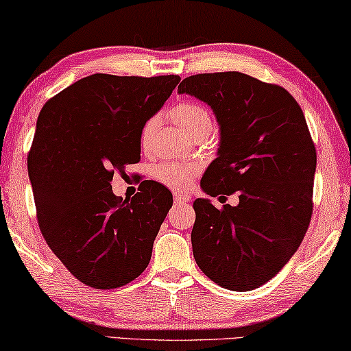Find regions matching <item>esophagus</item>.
Returning <instances> with one entry per match:
<instances>
[{
    "instance_id": "34e87169",
    "label": "esophagus",
    "mask_w": 351,
    "mask_h": 351,
    "mask_svg": "<svg viewBox=\"0 0 351 351\" xmlns=\"http://www.w3.org/2000/svg\"><path fill=\"white\" fill-rule=\"evenodd\" d=\"M188 201H190V196H188V194L174 193V204H176V206H182V204H186Z\"/></svg>"
}]
</instances>
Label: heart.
I'll list each match as a JSON object with an SVG mask.
<instances>
[{"label":"heart","instance_id":"obj_1","mask_svg":"<svg viewBox=\"0 0 351 351\" xmlns=\"http://www.w3.org/2000/svg\"><path fill=\"white\" fill-rule=\"evenodd\" d=\"M172 119L185 130L190 136L199 138L201 134H208L213 127V121L206 108L194 104V101H182L171 111ZM157 117H150L145 121L139 132V144L143 149H149L154 133L157 130ZM199 168L191 163L182 161H163L154 168V179L166 188L174 191H182L188 188L191 180L197 176Z\"/></svg>","mask_w":351,"mask_h":351}]
</instances>
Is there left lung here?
Returning a JSON list of instances; mask_svg holds the SVG:
<instances>
[{
  "mask_svg": "<svg viewBox=\"0 0 351 351\" xmlns=\"http://www.w3.org/2000/svg\"><path fill=\"white\" fill-rule=\"evenodd\" d=\"M179 93L212 106L221 127L202 190L240 199L223 208L193 202V256L221 287H261L295 254L311 223L317 152L303 111L279 84L241 72L193 75Z\"/></svg>",
  "mask_w": 351,
  "mask_h": 351,
  "instance_id": "8db88e82",
  "label": "left lung"
}]
</instances>
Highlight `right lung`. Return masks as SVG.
<instances>
[{
  "mask_svg": "<svg viewBox=\"0 0 351 351\" xmlns=\"http://www.w3.org/2000/svg\"><path fill=\"white\" fill-rule=\"evenodd\" d=\"M179 82V75L94 73L42 108L28 154L37 223L55 256L89 287H122L149 265L172 194L149 182L123 201L111 180L138 163L143 123Z\"/></svg>",
  "mask_w": 351,
  "mask_h": 351,
  "instance_id": "obj_1",
  "label": "right lung"
}]
</instances>
